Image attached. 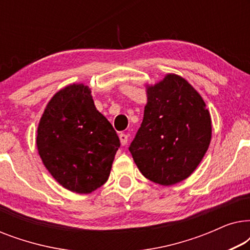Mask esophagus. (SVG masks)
Listing matches in <instances>:
<instances>
[{"instance_id": "34e87169", "label": "esophagus", "mask_w": 250, "mask_h": 250, "mask_svg": "<svg viewBox=\"0 0 250 250\" xmlns=\"http://www.w3.org/2000/svg\"><path fill=\"white\" fill-rule=\"evenodd\" d=\"M119 140H121L122 146L127 145V141H128V135H127V134H124V133H122V134H119Z\"/></svg>"}]
</instances>
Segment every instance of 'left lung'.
<instances>
[{
  "label": "left lung",
  "mask_w": 250,
  "mask_h": 250,
  "mask_svg": "<svg viewBox=\"0 0 250 250\" xmlns=\"http://www.w3.org/2000/svg\"><path fill=\"white\" fill-rule=\"evenodd\" d=\"M146 94L141 127L128 150L146 179L172 186L190 176L204 158L210 115L200 94L177 75H167Z\"/></svg>",
  "instance_id": "left-lung-1"
}]
</instances>
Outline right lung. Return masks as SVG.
I'll list each match as a JSON object with an SVG mask.
<instances>
[{"instance_id":"obj_1","label":"right lung","mask_w":250,"mask_h":250,"mask_svg":"<svg viewBox=\"0 0 250 250\" xmlns=\"http://www.w3.org/2000/svg\"><path fill=\"white\" fill-rule=\"evenodd\" d=\"M37 149L51 175L66 189L90 193L107 182L121 146L108 119L83 84L51 99L37 128Z\"/></svg>"}]
</instances>
